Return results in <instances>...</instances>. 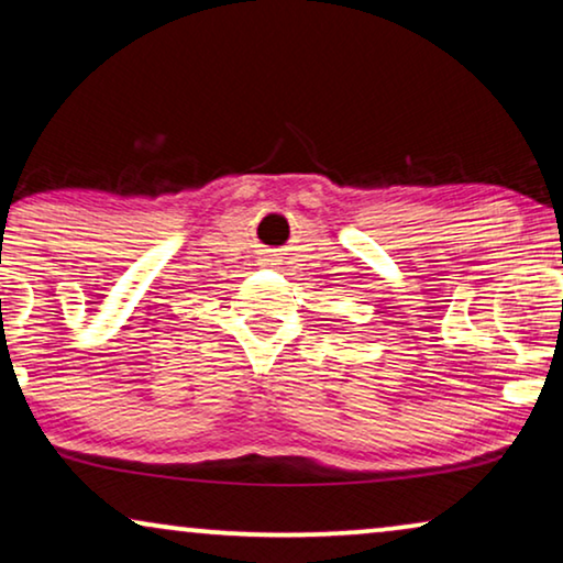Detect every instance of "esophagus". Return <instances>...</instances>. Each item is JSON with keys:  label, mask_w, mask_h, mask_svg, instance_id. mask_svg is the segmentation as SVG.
Segmentation results:
<instances>
[{"label": "esophagus", "mask_w": 563, "mask_h": 563, "mask_svg": "<svg viewBox=\"0 0 563 563\" xmlns=\"http://www.w3.org/2000/svg\"><path fill=\"white\" fill-rule=\"evenodd\" d=\"M266 261H272V258H266Z\"/></svg>", "instance_id": "1"}]
</instances>
